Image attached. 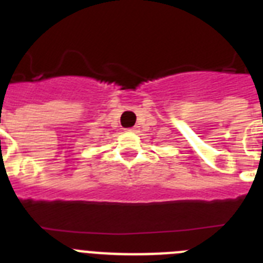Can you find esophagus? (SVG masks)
Segmentation results:
<instances>
[{
    "instance_id": "obj_1",
    "label": "esophagus",
    "mask_w": 263,
    "mask_h": 263,
    "mask_svg": "<svg viewBox=\"0 0 263 263\" xmlns=\"http://www.w3.org/2000/svg\"><path fill=\"white\" fill-rule=\"evenodd\" d=\"M127 132H132V133H133V132H136V127H130V129H127Z\"/></svg>"
}]
</instances>
